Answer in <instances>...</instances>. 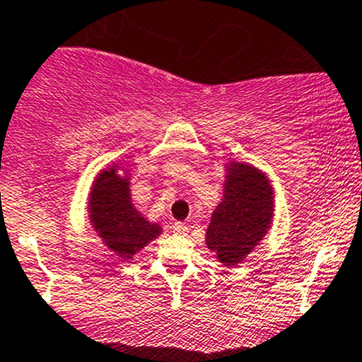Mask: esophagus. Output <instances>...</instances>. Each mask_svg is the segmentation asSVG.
<instances>
[{"mask_svg":"<svg viewBox=\"0 0 362 362\" xmlns=\"http://www.w3.org/2000/svg\"><path fill=\"white\" fill-rule=\"evenodd\" d=\"M187 231H189L187 224H184V223H175L173 224V233L175 235H187Z\"/></svg>","mask_w":362,"mask_h":362,"instance_id":"obj_1","label":"esophagus"}]
</instances>
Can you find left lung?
<instances>
[{"label":"left lung","mask_w":362,"mask_h":362,"mask_svg":"<svg viewBox=\"0 0 362 362\" xmlns=\"http://www.w3.org/2000/svg\"><path fill=\"white\" fill-rule=\"evenodd\" d=\"M272 216V189L262 171L231 164L224 199L212 214L206 245L221 263H238L263 237Z\"/></svg>","instance_id":"1"}]
</instances>
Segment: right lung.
I'll return each instance as SVG.
<instances>
[{
  "mask_svg": "<svg viewBox=\"0 0 362 362\" xmlns=\"http://www.w3.org/2000/svg\"><path fill=\"white\" fill-rule=\"evenodd\" d=\"M93 226L118 255L132 256L160 233L157 224H150L132 206L129 182L117 171H103L90 198Z\"/></svg>",
  "mask_w": 362,
  "mask_h": 362,
  "instance_id": "right-lung-1",
  "label": "right lung"
}]
</instances>
